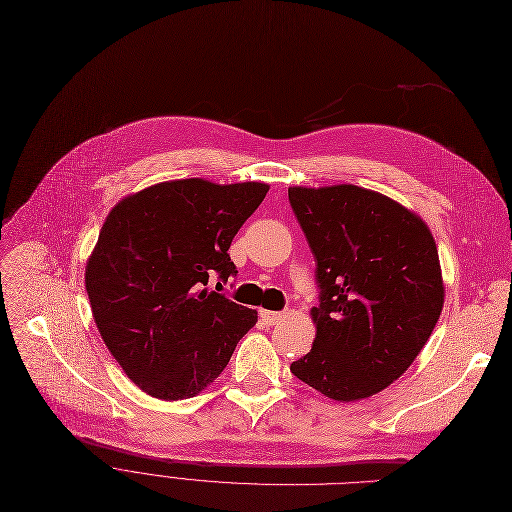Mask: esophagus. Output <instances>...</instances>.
<instances>
[{
	"label": "esophagus",
	"instance_id": "34e87169",
	"mask_svg": "<svg viewBox=\"0 0 512 512\" xmlns=\"http://www.w3.org/2000/svg\"><path fill=\"white\" fill-rule=\"evenodd\" d=\"M283 312H273V310H260V319L266 323V325H275L283 319Z\"/></svg>",
	"mask_w": 512,
	"mask_h": 512
}]
</instances>
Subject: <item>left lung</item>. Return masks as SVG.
Returning <instances> with one entry per match:
<instances>
[{
	"label": "left lung",
	"mask_w": 512,
	"mask_h": 512,
	"mask_svg": "<svg viewBox=\"0 0 512 512\" xmlns=\"http://www.w3.org/2000/svg\"><path fill=\"white\" fill-rule=\"evenodd\" d=\"M289 204L321 289L312 348L289 369L337 402L375 396L408 371L442 314L435 239L417 212L350 183L289 187Z\"/></svg>",
	"instance_id": "obj_1"
}]
</instances>
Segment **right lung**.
<instances>
[{"label": "right lung", "mask_w": 512, "mask_h": 512, "mask_svg": "<svg viewBox=\"0 0 512 512\" xmlns=\"http://www.w3.org/2000/svg\"><path fill=\"white\" fill-rule=\"evenodd\" d=\"M266 191L260 181L175 179L131 193L106 216L85 289L106 348L148 396H198L256 325V310L206 285L237 273L227 250Z\"/></svg>", "instance_id": "obj_1"}]
</instances>
